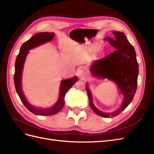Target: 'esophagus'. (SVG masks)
<instances>
[{
	"instance_id": "1",
	"label": "esophagus",
	"mask_w": 154,
	"mask_h": 154,
	"mask_svg": "<svg viewBox=\"0 0 154 154\" xmlns=\"http://www.w3.org/2000/svg\"><path fill=\"white\" fill-rule=\"evenodd\" d=\"M77 73H78V74L80 76H82V77H85V76H87V72H86V71H85L84 69H79L78 71V72H77Z\"/></svg>"
}]
</instances>
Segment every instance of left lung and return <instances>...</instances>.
Segmentation results:
<instances>
[{
    "label": "left lung",
    "instance_id": "1",
    "mask_svg": "<svg viewBox=\"0 0 154 154\" xmlns=\"http://www.w3.org/2000/svg\"><path fill=\"white\" fill-rule=\"evenodd\" d=\"M112 32L114 38L109 37L105 40L109 42L110 44L115 48V51L103 58L96 60L90 70L94 76L107 78L118 85L124 97L122 105L118 110L112 112L100 111L93 104L91 92L86 85L90 106L96 114L104 118H113L119 115L131 103L137 90L139 74V66L134 47L123 32Z\"/></svg>",
    "mask_w": 154,
    "mask_h": 154
}]
</instances>
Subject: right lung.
<instances>
[{
    "instance_id": "add662e5",
    "label": "right lung",
    "mask_w": 154,
    "mask_h": 154,
    "mask_svg": "<svg viewBox=\"0 0 154 154\" xmlns=\"http://www.w3.org/2000/svg\"><path fill=\"white\" fill-rule=\"evenodd\" d=\"M54 36L55 35L54 32H39V33H37L32 36L29 40L25 42L22 44L20 49V52L17 55L16 58L15 65V74H14V83H15L16 91L22 103L30 112L36 115L50 116L58 112L63 108L64 105V97L66 96V92L78 80V78L76 76L67 79V80H63L60 87V96L58 101L54 105L47 109L36 108V107L32 106L27 101L25 96L23 94L21 87L22 73L25 60L27 53L29 52V50L35 48L39 45L51 41L53 39Z\"/></svg>"
}]
</instances>
